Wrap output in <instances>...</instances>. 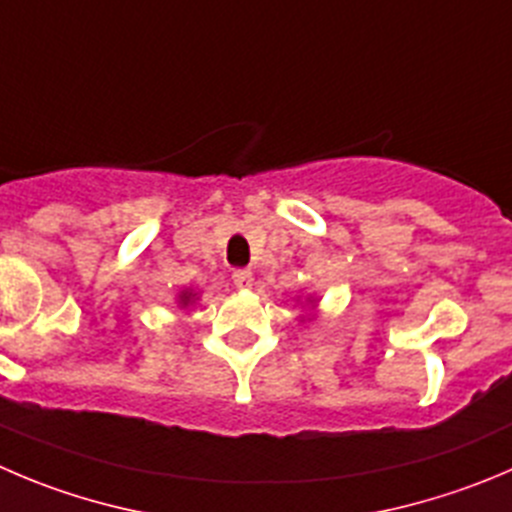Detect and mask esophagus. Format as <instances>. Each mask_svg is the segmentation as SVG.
Instances as JSON below:
<instances>
[{
    "mask_svg": "<svg viewBox=\"0 0 512 512\" xmlns=\"http://www.w3.org/2000/svg\"><path fill=\"white\" fill-rule=\"evenodd\" d=\"M233 286H236V289H251L253 286V274L248 269H236L233 271Z\"/></svg>",
    "mask_w": 512,
    "mask_h": 512,
    "instance_id": "esophagus-1",
    "label": "esophagus"
}]
</instances>
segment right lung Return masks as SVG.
Returning a JSON list of instances; mask_svg holds the SVG:
<instances>
[{"label": "right lung", "instance_id": "1", "mask_svg": "<svg viewBox=\"0 0 512 512\" xmlns=\"http://www.w3.org/2000/svg\"><path fill=\"white\" fill-rule=\"evenodd\" d=\"M180 301H183V304H188V301H191V296L183 294V296H180Z\"/></svg>", "mask_w": 512, "mask_h": 512}]
</instances>
